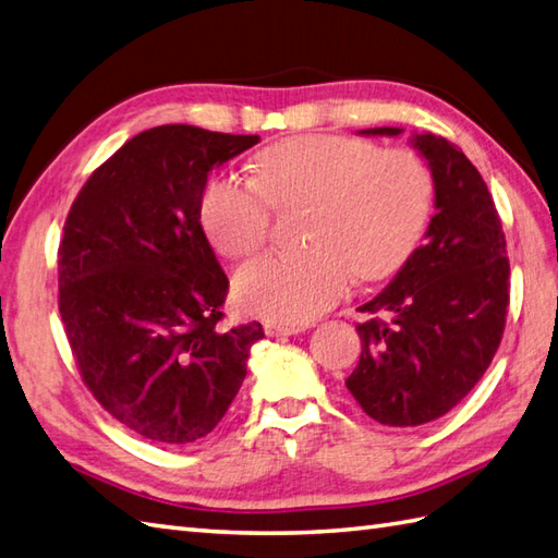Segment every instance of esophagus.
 Masks as SVG:
<instances>
[{
    "label": "esophagus",
    "mask_w": 558,
    "mask_h": 558,
    "mask_svg": "<svg viewBox=\"0 0 558 558\" xmlns=\"http://www.w3.org/2000/svg\"><path fill=\"white\" fill-rule=\"evenodd\" d=\"M306 326H294V323H266L268 338H290V335L302 332Z\"/></svg>",
    "instance_id": "34e87169"
}]
</instances>
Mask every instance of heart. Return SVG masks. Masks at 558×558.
Masks as SVG:
<instances>
[{
    "instance_id": "b5f03b06",
    "label": "heart",
    "mask_w": 558,
    "mask_h": 558,
    "mask_svg": "<svg viewBox=\"0 0 558 558\" xmlns=\"http://www.w3.org/2000/svg\"><path fill=\"white\" fill-rule=\"evenodd\" d=\"M433 197V173L416 151H380L344 135H300L258 154L254 180H211L199 211L214 247L240 258L264 247L276 206L314 204L306 235L314 250L258 256L235 278L244 311L300 326L344 296L352 276L395 274L416 250Z\"/></svg>"
}]
</instances>
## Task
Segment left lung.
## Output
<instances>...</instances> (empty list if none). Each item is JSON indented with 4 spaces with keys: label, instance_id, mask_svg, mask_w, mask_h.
<instances>
[{
    "label": "left lung",
    "instance_id": "1",
    "mask_svg": "<svg viewBox=\"0 0 558 558\" xmlns=\"http://www.w3.org/2000/svg\"><path fill=\"white\" fill-rule=\"evenodd\" d=\"M411 147L433 173L435 216L423 247L359 306L371 318L356 326L361 359L347 378L356 404L392 427L430 423L473 390L495 359L509 306L507 240L483 175L439 135L413 133Z\"/></svg>",
    "mask_w": 558,
    "mask_h": 558
}]
</instances>
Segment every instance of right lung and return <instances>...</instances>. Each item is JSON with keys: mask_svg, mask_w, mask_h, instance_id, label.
<instances>
[{"mask_svg": "<svg viewBox=\"0 0 558 558\" xmlns=\"http://www.w3.org/2000/svg\"><path fill=\"white\" fill-rule=\"evenodd\" d=\"M258 135L159 125L128 140L77 194L59 247V314L89 392L159 445H190L226 416L262 323L232 330L228 278L202 230L214 168Z\"/></svg>", "mask_w": 558, "mask_h": 558, "instance_id": "obj_1", "label": "right lung"}]
</instances>
